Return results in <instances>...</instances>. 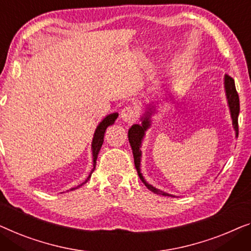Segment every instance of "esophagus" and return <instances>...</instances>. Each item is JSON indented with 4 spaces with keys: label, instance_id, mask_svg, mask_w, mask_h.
Listing matches in <instances>:
<instances>
[{
    "label": "esophagus",
    "instance_id": "34e87169",
    "mask_svg": "<svg viewBox=\"0 0 251 251\" xmlns=\"http://www.w3.org/2000/svg\"><path fill=\"white\" fill-rule=\"evenodd\" d=\"M121 118L124 121L126 124H133L137 119V111L136 109L132 105H127L121 111Z\"/></svg>",
    "mask_w": 251,
    "mask_h": 251
}]
</instances>
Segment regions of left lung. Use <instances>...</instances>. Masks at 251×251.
Returning <instances> with one entry per match:
<instances>
[{"label": "left lung", "mask_w": 251, "mask_h": 251, "mask_svg": "<svg viewBox=\"0 0 251 251\" xmlns=\"http://www.w3.org/2000/svg\"><path fill=\"white\" fill-rule=\"evenodd\" d=\"M225 91H226V97H227V102H228V107H230L231 110V117H232V122H233V126H234L235 129V135H239V125H238V116L240 112V102H239V94L236 92L235 89V84H234V79L232 78L231 76L225 75ZM153 109L152 107L149 108V110L146 112L144 117H142V125H133L130 128L128 129V141L130 143V147H132V151H133V157H134V164H135V168L137 171V174H139L141 181L144 183V185L147 186L150 191H152L153 193H157V195H161V196H171L174 197L169 193H166L164 191H160L156 188H153L152 185H150L149 183H147L144 181L142 174L140 173V160H141V142H142V139L144 136V132H146L147 128H149L150 126V116L152 115Z\"/></svg>", "instance_id": "left-lung-1"}]
</instances>
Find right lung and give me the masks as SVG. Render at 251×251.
Masks as SVG:
<instances>
[{"label": "right lung", "mask_w": 251, "mask_h": 251, "mask_svg": "<svg viewBox=\"0 0 251 251\" xmlns=\"http://www.w3.org/2000/svg\"><path fill=\"white\" fill-rule=\"evenodd\" d=\"M118 117V114H111L105 117L103 121H102L100 124H99V126L97 127V129H95V133H94V137H93V142H92V151H93V169H92L91 174L93 173L94 168H95V165H97V159H98V154H99V151H100L101 147H102V143H103V137H104V133H105V129H107L108 126L112 125L116 121V118ZM91 174L89 175V177H87V179H89L91 177ZM87 179L85 182H83L82 184L76 186V188H73L70 189V191H73V190L75 189H78L79 186H82L83 184H85V183L87 182Z\"/></svg>", "instance_id": "right-lung-1"}]
</instances>
